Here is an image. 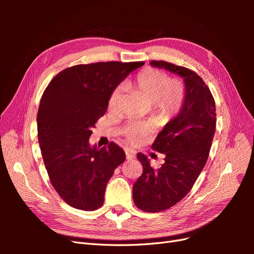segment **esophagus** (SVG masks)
<instances>
[{
	"instance_id": "esophagus-1",
	"label": "esophagus",
	"mask_w": 254,
	"mask_h": 254,
	"mask_svg": "<svg viewBox=\"0 0 254 254\" xmlns=\"http://www.w3.org/2000/svg\"><path fill=\"white\" fill-rule=\"evenodd\" d=\"M125 153H126V158L128 160H132L135 158V152L133 150H126Z\"/></svg>"
}]
</instances>
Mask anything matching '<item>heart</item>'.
<instances>
[{
    "label": "heart",
    "instance_id": "obj_1",
    "mask_svg": "<svg viewBox=\"0 0 254 254\" xmlns=\"http://www.w3.org/2000/svg\"><path fill=\"white\" fill-rule=\"evenodd\" d=\"M135 87L141 92L155 111L162 117H172L183 105L184 93L180 82L170 81L167 74L153 67H146L136 76ZM122 86L115 88L109 96L108 108L115 110L121 101ZM148 132V126L142 123H131L124 129V134L129 143L140 142Z\"/></svg>",
    "mask_w": 254,
    "mask_h": 254
}]
</instances>
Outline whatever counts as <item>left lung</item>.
<instances>
[{"label": "left lung", "mask_w": 254, "mask_h": 254, "mask_svg": "<svg viewBox=\"0 0 254 254\" xmlns=\"http://www.w3.org/2000/svg\"><path fill=\"white\" fill-rule=\"evenodd\" d=\"M150 65L179 75L184 81V101L178 115L164 126L151 145L164 153L158 170L139 152L143 173L133 184L135 205L144 212L170 209L188 195L206 163L216 127V108L209 87L194 71L166 61Z\"/></svg>", "instance_id": "8db88e82"}]
</instances>
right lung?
<instances>
[{"label": "right lung", "mask_w": 254, "mask_h": 254, "mask_svg": "<svg viewBox=\"0 0 254 254\" xmlns=\"http://www.w3.org/2000/svg\"><path fill=\"white\" fill-rule=\"evenodd\" d=\"M144 63L78 64L58 73L41 97L38 140L54 189L75 209L94 211L104 203L106 186L126 159L111 142L90 146L91 128L108 108L111 92Z\"/></svg>", "instance_id": "1"}]
</instances>
